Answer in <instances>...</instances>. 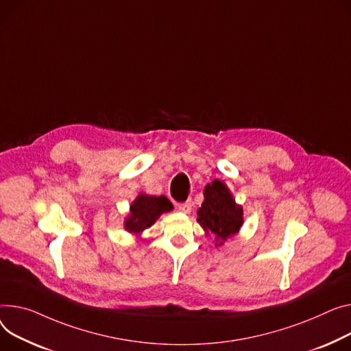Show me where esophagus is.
<instances>
[{"mask_svg":"<svg viewBox=\"0 0 351 351\" xmlns=\"http://www.w3.org/2000/svg\"><path fill=\"white\" fill-rule=\"evenodd\" d=\"M178 208L180 210L182 213H191L192 212V203L191 202H184V203H180V204H178Z\"/></svg>","mask_w":351,"mask_h":351,"instance_id":"1","label":"esophagus"}]
</instances>
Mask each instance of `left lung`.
<instances>
[{"mask_svg":"<svg viewBox=\"0 0 351 351\" xmlns=\"http://www.w3.org/2000/svg\"><path fill=\"white\" fill-rule=\"evenodd\" d=\"M204 200L197 210V223L206 234L216 236V247L236 236L243 226V207L236 203L227 184L219 179L206 184Z\"/></svg>","mask_w":351,"mask_h":351,"instance_id":"1","label":"left lung"}]
</instances>
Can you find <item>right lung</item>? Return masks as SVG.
Instances as JSON below:
<instances>
[{"instance_id": "right-lung-1", "label": "right lung", "mask_w": 351, "mask_h": 351, "mask_svg": "<svg viewBox=\"0 0 351 351\" xmlns=\"http://www.w3.org/2000/svg\"><path fill=\"white\" fill-rule=\"evenodd\" d=\"M173 204L165 196H149L141 193L130 206V215L124 221V227L132 234H141L149 228L162 213H168Z\"/></svg>"}]
</instances>
